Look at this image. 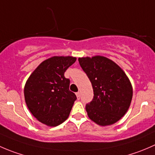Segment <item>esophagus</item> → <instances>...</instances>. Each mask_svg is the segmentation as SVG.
<instances>
[{"instance_id": "obj_1", "label": "esophagus", "mask_w": 155, "mask_h": 155, "mask_svg": "<svg viewBox=\"0 0 155 155\" xmlns=\"http://www.w3.org/2000/svg\"><path fill=\"white\" fill-rule=\"evenodd\" d=\"M76 97H77V99L78 100L80 99V93H79V92H76Z\"/></svg>"}]
</instances>
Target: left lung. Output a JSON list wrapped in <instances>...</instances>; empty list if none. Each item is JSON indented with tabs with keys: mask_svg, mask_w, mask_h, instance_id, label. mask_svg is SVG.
<instances>
[{
	"mask_svg": "<svg viewBox=\"0 0 155 155\" xmlns=\"http://www.w3.org/2000/svg\"><path fill=\"white\" fill-rule=\"evenodd\" d=\"M79 63L91 82L93 100L85 109L91 120L101 126L119 121L130 105L133 88L122 69L104 56L79 58Z\"/></svg>",
	"mask_w": 155,
	"mask_h": 155,
	"instance_id": "obj_1",
	"label": "left lung"
}]
</instances>
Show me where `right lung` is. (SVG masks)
<instances>
[{
    "mask_svg": "<svg viewBox=\"0 0 155 155\" xmlns=\"http://www.w3.org/2000/svg\"><path fill=\"white\" fill-rule=\"evenodd\" d=\"M71 56H54L42 62L29 76L24 89L25 103L43 124L55 127L68 118L76 96L64 73L75 63Z\"/></svg>",
    "mask_w": 155,
    "mask_h": 155,
    "instance_id": "1",
    "label": "right lung"
}]
</instances>
